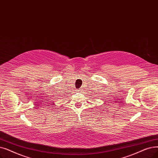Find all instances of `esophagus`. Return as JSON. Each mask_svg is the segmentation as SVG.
<instances>
[{"mask_svg": "<svg viewBox=\"0 0 158 158\" xmlns=\"http://www.w3.org/2000/svg\"><path fill=\"white\" fill-rule=\"evenodd\" d=\"M77 91H78V92H81V91H82V90H81V88H79V90H77Z\"/></svg>", "mask_w": 158, "mask_h": 158, "instance_id": "34e87169", "label": "esophagus"}]
</instances>
